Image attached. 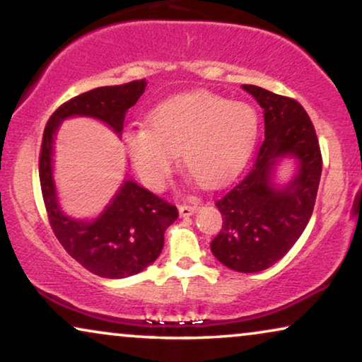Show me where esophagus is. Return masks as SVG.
Returning <instances> with one entry per match:
<instances>
[{"mask_svg": "<svg viewBox=\"0 0 362 362\" xmlns=\"http://www.w3.org/2000/svg\"><path fill=\"white\" fill-rule=\"evenodd\" d=\"M197 207H199V206H197L196 202H194V204H181L180 206V216H182V217L192 216L197 211Z\"/></svg>", "mask_w": 362, "mask_h": 362, "instance_id": "esophagus-1", "label": "esophagus"}]
</instances>
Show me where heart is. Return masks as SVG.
Returning <instances> with one entry per match:
<instances>
[{
	"label": "heart",
	"instance_id": "heart-1",
	"mask_svg": "<svg viewBox=\"0 0 362 362\" xmlns=\"http://www.w3.org/2000/svg\"><path fill=\"white\" fill-rule=\"evenodd\" d=\"M148 128L125 133V148L136 175L161 189L173 175L176 153L206 186L234 176L259 136V113L250 103L191 92L161 102L146 118Z\"/></svg>",
	"mask_w": 362,
	"mask_h": 362
}]
</instances>
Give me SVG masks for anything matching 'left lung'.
<instances>
[{"instance_id": "1", "label": "left lung", "mask_w": 362, "mask_h": 362, "mask_svg": "<svg viewBox=\"0 0 362 362\" xmlns=\"http://www.w3.org/2000/svg\"><path fill=\"white\" fill-rule=\"evenodd\" d=\"M264 108L265 140L255 160L216 199L222 214L212 254L235 272L254 274L286 255L308 224L318 192L321 150L308 113L295 98L257 86H242ZM295 156L300 168L294 181L279 190L271 170L279 157Z\"/></svg>"}]
</instances>
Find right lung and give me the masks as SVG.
Returning <instances> with one entry per match:
<instances>
[{"label": "right lung", "instance_id": "obj_1", "mask_svg": "<svg viewBox=\"0 0 362 362\" xmlns=\"http://www.w3.org/2000/svg\"><path fill=\"white\" fill-rule=\"evenodd\" d=\"M145 87V81H133L81 93L62 103L44 128L39 180L49 224L72 259L105 279L136 275L153 264L161 254L165 230L177 219V209L136 182L125 181L97 219L86 222L67 217L57 204L52 180L54 133L64 118L76 115L98 118L120 133L127 110L138 102Z\"/></svg>", "mask_w": 362, "mask_h": 362}]
</instances>
